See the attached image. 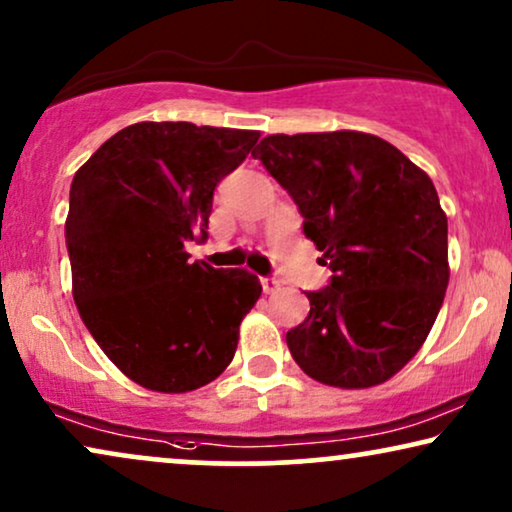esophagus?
<instances>
[{
	"label": "esophagus",
	"mask_w": 512,
	"mask_h": 512,
	"mask_svg": "<svg viewBox=\"0 0 512 512\" xmlns=\"http://www.w3.org/2000/svg\"><path fill=\"white\" fill-rule=\"evenodd\" d=\"M260 281H262V290L267 292V295H271V292H276L278 285H281V283L276 281V278H271V276H264V278H260Z\"/></svg>",
	"instance_id": "esophagus-1"
}]
</instances>
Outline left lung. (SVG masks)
<instances>
[{
	"label": "left lung",
	"instance_id": "1",
	"mask_svg": "<svg viewBox=\"0 0 512 512\" xmlns=\"http://www.w3.org/2000/svg\"><path fill=\"white\" fill-rule=\"evenodd\" d=\"M252 156L297 203L332 269L285 335L292 358L327 386L384 384L426 342L449 283L447 215L431 177L358 131L267 135Z\"/></svg>",
	"mask_w": 512,
	"mask_h": 512
}]
</instances>
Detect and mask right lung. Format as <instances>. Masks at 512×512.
Segmentation results:
<instances>
[{
	"label": "right lung",
	"instance_id": "1",
	"mask_svg": "<svg viewBox=\"0 0 512 512\" xmlns=\"http://www.w3.org/2000/svg\"><path fill=\"white\" fill-rule=\"evenodd\" d=\"M260 133L140 121L112 135L77 170L65 241L79 316L135 384L187 393L231 363L238 325L262 295L245 269L189 262L208 236L217 182Z\"/></svg>",
	"mask_w": 512,
	"mask_h": 512
}]
</instances>
